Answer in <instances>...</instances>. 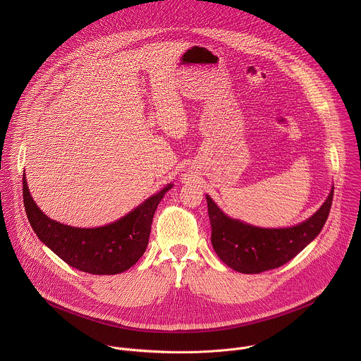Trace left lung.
Here are the masks:
<instances>
[{"label": "left lung", "mask_w": 361, "mask_h": 361, "mask_svg": "<svg viewBox=\"0 0 361 361\" xmlns=\"http://www.w3.org/2000/svg\"><path fill=\"white\" fill-rule=\"evenodd\" d=\"M334 187L320 210L290 228H259L227 217L207 195L212 243L217 255L235 271L259 274L288 263L322 231L327 221Z\"/></svg>", "instance_id": "8db88e82"}]
</instances>
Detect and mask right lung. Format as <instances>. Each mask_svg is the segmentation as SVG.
<instances>
[{"mask_svg":"<svg viewBox=\"0 0 361 361\" xmlns=\"http://www.w3.org/2000/svg\"><path fill=\"white\" fill-rule=\"evenodd\" d=\"M23 176L24 207L34 233L68 266L97 276L123 273L140 260L148 244L154 213L171 188L169 184L113 224L77 228L49 220L32 201Z\"/></svg>","mask_w":361,"mask_h":361,"instance_id":"1","label":"right lung"}]
</instances>
